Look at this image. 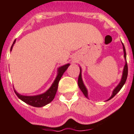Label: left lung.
<instances>
[{
    "label": "left lung",
    "mask_w": 134,
    "mask_h": 134,
    "mask_svg": "<svg viewBox=\"0 0 134 134\" xmlns=\"http://www.w3.org/2000/svg\"><path fill=\"white\" fill-rule=\"evenodd\" d=\"M123 45V49H124V58L125 59V64L124 66V70H123V74H122V77H121V81L119 83V85L118 86H116L115 89L113 90V93H112V95L111 96V97L108 99L107 100H110L113 97L115 96V94L121 89V88L123 87V86L124 85V84L125 83V81L127 80V74H128V68H127V60H126V52H125V47H124V43H122ZM82 70L81 68H80V74H79V79H78V85H79V88L81 90V91L83 93L84 95L86 97L88 98V91H87V89L85 87V85L83 83V81H82Z\"/></svg>",
    "instance_id": "obj_1"
}]
</instances>
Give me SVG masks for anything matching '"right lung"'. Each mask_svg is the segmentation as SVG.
Segmentation results:
<instances>
[{
  "label": "right lung",
  "mask_w": 134,
  "mask_h": 134,
  "mask_svg": "<svg viewBox=\"0 0 134 134\" xmlns=\"http://www.w3.org/2000/svg\"><path fill=\"white\" fill-rule=\"evenodd\" d=\"M15 40L14 41L13 43L11 48H10V52L13 49V45L15 44ZM70 64H67L61 66L58 69V74H57L55 80L52 83L50 88L43 94L35 96H24L19 94L15 90H14L15 94L21 100H23V102L26 103L29 105H31L33 107H41L45 106V105H48V103L52 102L53 99H54V97H55V93H56L57 90H58L59 81H60L63 74L64 73L65 71L67 70Z\"/></svg>",
  "instance_id": "add662e5"
}]
</instances>
